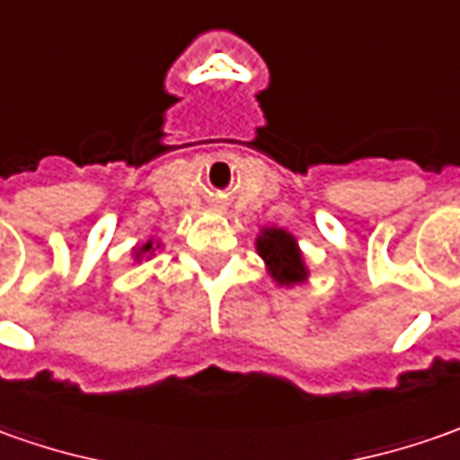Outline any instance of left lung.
Listing matches in <instances>:
<instances>
[{"label":"left lung","mask_w":460,"mask_h":460,"mask_svg":"<svg viewBox=\"0 0 460 460\" xmlns=\"http://www.w3.org/2000/svg\"><path fill=\"white\" fill-rule=\"evenodd\" d=\"M258 252L268 263L270 276L279 283H301L306 279V268L301 261V252L296 248L294 235H288L286 230L270 227L263 235L258 237Z\"/></svg>","instance_id":"8db88e82"}]
</instances>
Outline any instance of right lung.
Returning <instances> with one entry per match:
<instances>
[{"mask_svg":"<svg viewBox=\"0 0 460 460\" xmlns=\"http://www.w3.org/2000/svg\"><path fill=\"white\" fill-rule=\"evenodd\" d=\"M149 251H151V243H146V245H144V248H141L138 252H149ZM137 258H138V255H137Z\"/></svg>","mask_w":460,"mask_h":460,"instance_id":"add662e5","label":"right lung"}]
</instances>
